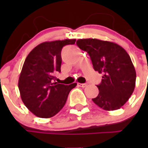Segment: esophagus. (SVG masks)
I'll list each match as a JSON object with an SVG mask.
<instances>
[{
	"label": "esophagus",
	"instance_id": "esophagus-1",
	"mask_svg": "<svg viewBox=\"0 0 148 148\" xmlns=\"http://www.w3.org/2000/svg\"><path fill=\"white\" fill-rule=\"evenodd\" d=\"M79 87H81V88H85L87 84H78Z\"/></svg>",
	"mask_w": 148,
	"mask_h": 148
}]
</instances>
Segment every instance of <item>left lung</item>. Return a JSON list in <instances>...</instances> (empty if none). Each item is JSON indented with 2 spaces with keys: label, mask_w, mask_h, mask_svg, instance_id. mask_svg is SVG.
<instances>
[{
  "label": "left lung",
  "mask_w": 148,
  "mask_h": 148,
  "mask_svg": "<svg viewBox=\"0 0 148 148\" xmlns=\"http://www.w3.org/2000/svg\"><path fill=\"white\" fill-rule=\"evenodd\" d=\"M77 45L88 52L95 71L103 74L94 103L105 110L120 109L135 88L136 71L128 53L115 43L98 39H79Z\"/></svg>",
  "instance_id": "left-lung-1"
}]
</instances>
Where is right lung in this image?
Returning a JSON list of instances; mask_svg holds the SVG:
<instances>
[{
  "mask_svg": "<svg viewBox=\"0 0 148 148\" xmlns=\"http://www.w3.org/2000/svg\"><path fill=\"white\" fill-rule=\"evenodd\" d=\"M75 41L65 39L41 43L25 59L18 88L24 105L36 116L49 118L57 114L64 106L70 91L76 87V83L64 85L54 82V75L60 72L63 47L74 45Z\"/></svg>",
  "mask_w": 148,
  "mask_h": 148,
  "instance_id": "right-lung-1",
  "label": "right lung"
}]
</instances>
